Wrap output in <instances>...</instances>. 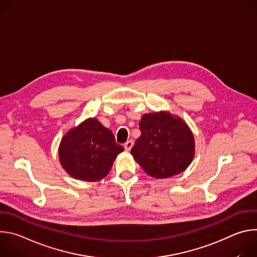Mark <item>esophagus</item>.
Instances as JSON below:
<instances>
[{"label": "esophagus", "mask_w": 257, "mask_h": 257, "mask_svg": "<svg viewBox=\"0 0 257 257\" xmlns=\"http://www.w3.org/2000/svg\"><path fill=\"white\" fill-rule=\"evenodd\" d=\"M133 141L132 140H128L127 142H125L124 143V149L127 151V152H129L131 149H132V146H133Z\"/></svg>", "instance_id": "esophagus-1"}]
</instances>
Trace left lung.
Segmentation results:
<instances>
[{
	"mask_svg": "<svg viewBox=\"0 0 257 257\" xmlns=\"http://www.w3.org/2000/svg\"><path fill=\"white\" fill-rule=\"evenodd\" d=\"M141 135L131 150L144 172L165 179L184 172L195 155L194 136L182 118L161 111L144 114L139 122Z\"/></svg>",
	"mask_w": 257,
	"mask_h": 257,
	"instance_id": "1",
	"label": "left lung"
}]
</instances>
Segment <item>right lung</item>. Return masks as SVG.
<instances>
[{
	"label": "right lung",
	"mask_w": 257,
	"mask_h": 257,
	"mask_svg": "<svg viewBox=\"0 0 257 257\" xmlns=\"http://www.w3.org/2000/svg\"><path fill=\"white\" fill-rule=\"evenodd\" d=\"M124 151L113 132L95 118H88L71 128L59 145L63 169L74 179L95 182L111 171L117 156Z\"/></svg>",
	"instance_id": "right-lung-1"
}]
</instances>
